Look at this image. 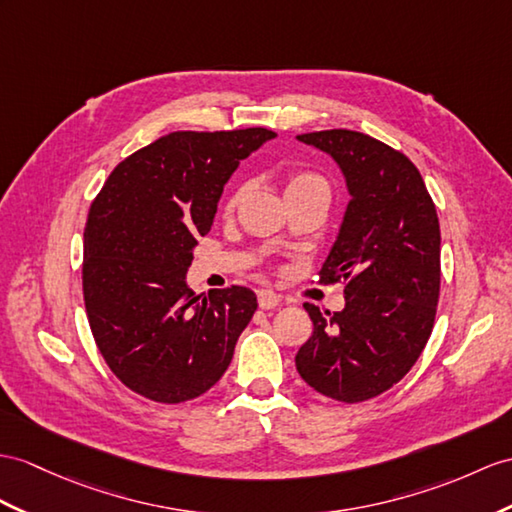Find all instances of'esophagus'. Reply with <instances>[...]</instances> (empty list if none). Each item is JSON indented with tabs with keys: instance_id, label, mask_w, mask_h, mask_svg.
<instances>
[{
	"instance_id": "34e87169",
	"label": "esophagus",
	"mask_w": 512,
	"mask_h": 512,
	"mask_svg": "<svg viewBox=\"0 0 512 512\" xmlns=\"http://www.w3.org/2000/svg\"><path fill=\"white\" fill-rule=\"evenodd\" d=\"M258 306L263 310H273L276 306H280V295L269 291V289L258 291Z\"/></svg>"
}]
</instances>
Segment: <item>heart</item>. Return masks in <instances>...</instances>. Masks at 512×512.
<instances>
[{
  "instance_id": "obj_1",
  "label": "heart",
  "mask_w": 512,
  "mask_h": 512,
  "mask_svg": "<svg viewBox=\"0 0 512 512\" xmlns=\"http://www.w3.org/2000/svg\"><path fill=\"white\" fill-rule=\"evenodd\" d=\"M308 191H328L326 178H323L321 173L310 171V169H295L286 173V197L297 195V193H308ZM241 195H243V186L230 195L226 208L232 210L236 202L241 199Z\"/></svg>"
}]
</instances>
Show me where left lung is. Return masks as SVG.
I'll use <instances>...</instances> for the list:
<instances>
[{
  "label": "left lung",
  "mask_w": 512,
  "mask_h": 512,
  "mask_svg": "<svg viewBox=\"0 0 512 512\" xmlns=\"http://www.w3.org/2000/svg\"><path fill=\"white\" fill-rule=\"evenodd\" d=\"M343 171L350 204L319 271L345 284L341 313L304 304L313 336L295 367L336 402L371 400L400 382L426 347L441 291V230L413 160L354 130L299 134Z\"/></svg>",
  "instance_id": "left-lung-1"
}]
</instances>
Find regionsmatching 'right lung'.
I'll use <instances>...</instances> for the list:
<instances>
[{"instance_id": "obj_1", "label": "right lung", "mask_w": 512, "mask_h": 512, "mask_svg": "<svg viewBox=\"0 0 512 512\" xmlns=\"http://www.w3.org/2000/svg\"><path fill=\"white\" fill-rule=\"evenodd\" d=\"M273 136L267 128L165 134L121 160L93 199L86 317L110 371L147 400L180 404L215 386L258 308L245 286L195 295L186 269L223 184Z\"/></svg>"}]
</instances>
